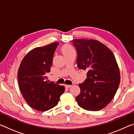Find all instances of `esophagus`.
<instances>
[{
  "label": "esophagus",
  "mask_w": 134,
  "mask_h": 134,
  "mask_svg": "<svg viewBox=\"0 0 134 134\" xmlns=\"http://www.w3.org/2000/svg\"><path fill=\"white\" fill-rule=\"evenodd\" d=\"M71 85H65V88H70V87H71Z\"/></svg>",
  "instance_id": "1"
}]
</instances>
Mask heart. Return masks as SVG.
<instances>
[{
    "label": "heart",
    "mask_w": 134,
    "mask_h": 134,
    "mask_svg": "<svg viewBox=\"0 0 134 134\" xmlns=\"http://www.w3.org/2000/svg\"><path fill=\"white\" fill-rule=\"evenodd\" d=\"M63 53L64 55L71 54H75V49L70 45H65L62 48Z\"/></svg>",
    "instance_id": "heart-1"
}]
</instances>
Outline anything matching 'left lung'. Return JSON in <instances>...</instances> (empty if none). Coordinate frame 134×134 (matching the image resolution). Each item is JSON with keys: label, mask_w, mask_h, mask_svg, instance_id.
Here are the masks:
<instances>
[{"label": "left lung", "mask_w": 134, "mask_h": 134, "mask_svg": "<svg viewBox=\"0 0 134 134\" xmlns=\"http://www.w3.org/2000/svg\"><path fill=\"white\" fill-rule=\"evenodd\" d=\"M79 69L87 71V78L79 84L80 93L76 97L84 109L98 111L105 108L115 96L121 76L112 51L97 40L74 39Z\"/></svg>", "instance_id": "1"}]
</instances>
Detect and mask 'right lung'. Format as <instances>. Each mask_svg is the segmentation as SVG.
I'll return each instance as SVG.
<instances>
[{"label":"right lung","instance_id":"right-lung-1","mask_svg":"<svg viewBox=\"0 0 134 134\" xmlns=\"http://www.w3.org/2000/svg\"><path fill=\"white\" fill-rule=\"evenodd\" d=\"M58 42L36 47L22 60L18 72L19 89L26 103L44 112L57 105L65 87L47 80Z\"/></svg>","mask_w":134,"mask_h":134}]
</instances>
